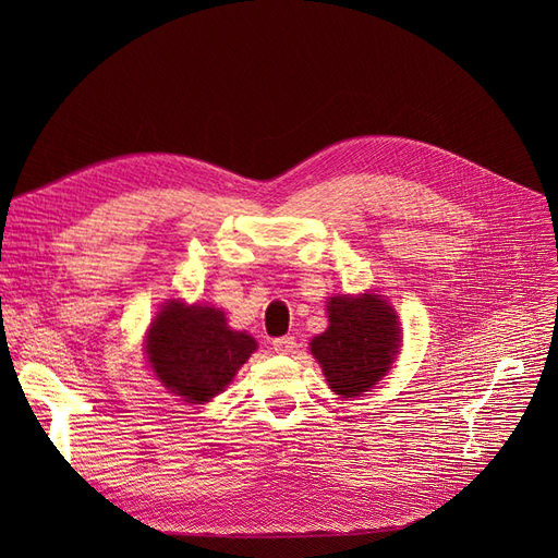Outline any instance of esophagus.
<instances>
[{
    "label": "esophagus",
    "mask_w": 558,
    "mask_h": 558,
    "mask_svg": "<svg viewBox=\"0 0 558 558\" xmlns=\"http://www.w3.org/2000/svg\"><path fill=\"white\" fill-rule=\"evenodd\" d=\"M294 348H296V339L294 337H278V339H274V350L276 353H280V355H289V353H294Z\"/></svg>",
    "instance_id": "esophagus-1"
}]
</instances>
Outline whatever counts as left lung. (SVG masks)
Returning <instances> with one entry per match:
<instances>
[{"mask_svg": "<svg viewBox=\"0 0 558 558\" xmlns=\"http://www.w3.org/2000/svg\"><path fill=\"white\" fill-rule=\"evenodd\" d=\"M328 318L330 328L310 343L312 355L335 393L360 396L383 379L398 353L396 312L373 294L335 296L328 303Z\"/></svg>", "mask_w": 558, "mask_h": 558, "instance_id": "1", "label": "left lung"}]
</instances>
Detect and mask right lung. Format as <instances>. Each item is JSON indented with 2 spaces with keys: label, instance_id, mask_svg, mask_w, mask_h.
<instances>
[{
  "label": "right lung",
  "instance_id": "right-lung-1",
  "mask_svg": "<svg viewBox=\"0 0 558 558\" xmlns=\"http://www.w3.org/2000/svg\"><path fill=\"white\" fill-rule=\"evenodd\" d=\"M255 348L253 337L228 328L223 312L169 303L149 330L146 355L173 396L205 402L226 389Z\"/></svg>",
  "mask_w": 558,
  "mask_h": 558
}]
</instances>
